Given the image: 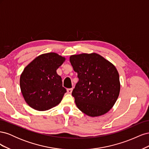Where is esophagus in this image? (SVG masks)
<instances>
[{
  "label": "esophagus",
  "mask_w": 149,
  "mask_h": 149,
  "mask_svg": "<svg viewBox=\"0 0 149 149\" xmlns=\"http://www.w3.org/2000/svg\"><path fill=\"white\" fill-rule=\"evenodd\" d=\"M73 88H69V89H67V92L71 94L72 93V91H73Z\"/></svg>",
  "instance_id": "obj_1"
}]
</instances>
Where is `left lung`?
I'll list each match as a JSON object with an SVG mask.
<instances>
[{
  "label": "left lung",
  "mask_w": 149,
  "mask_h": 149,
  "mask_svg": "<svg viewBox=\"0 0 149 149\" xmlns=\"http://www.w3.org/2000/svg\"><path fill=\"white\" fill-rule=\"evenodd\" d=\"M70 61L79 78L72 92L76 106L93 118L106 114L120 93L119 75L115 66L96 53L71 55Z\"/></svg>",
  "instance_id": "left-lung-1"
}]
</instances>
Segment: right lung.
Wrapping results in <instances>:
<instances>
[{"label":"right lung","instance_id":"add662e5","mask_svg":"<svg viewBox=\"0 0 149 149\" xmlns=\"http://www.w3.org/2000/svg\"><path fill=\"white\" fill-rule=\"evenodd\" d=\"M65 60L56 53H43L25 68L20 75V86L30 107L44 111L59 104L66 90L56 70Z\"/></svg>","mask_w":149,"mask_h":149}]
</instances>
